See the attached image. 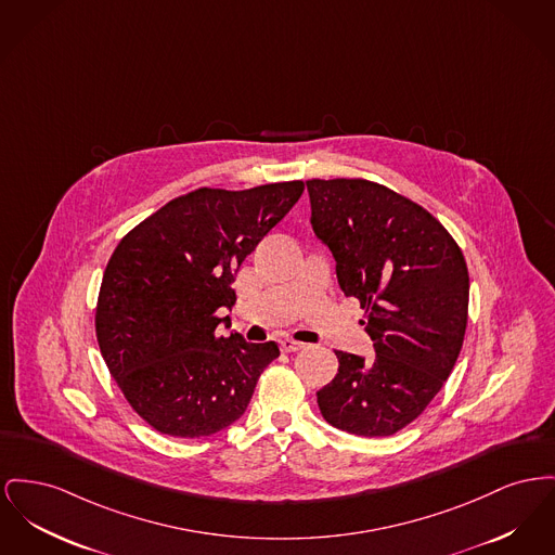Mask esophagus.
Returning <instances> with one entry per match:
<instances>
[{
    "mask_svg": "<svg viewBox=\"0 0 555 555\" xmlns=\"http://www.w3.org/2000/svg\"><path fill=\"white\" fill-rule=\"evenodd\" d=\"M279 346H281V350H283V352H297V350H301V348H304V344H301V341H295V339H289V337L281 339V341H279Z\"/></svg>",
    "mask_w": 555,
    "mask_h": 555,
    "instance_id": "esophagus-1",
    "label": "esophagus"
}]
</instances>
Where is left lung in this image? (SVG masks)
I'll return each instance as SVG.
<instances>
[{
	"label": "left lung",
	"mask_w": 555,
	"mask_h": 555,
	"mask_svg": "<svg viewBox=\"0 0 555 555\" xmlns=\"http://www.w3.org/2000/svg\"><path fill=\"white\" fill-rule=\"evenodd\" d=\"M310 224L335 258L346 297L364 310L375 357L335 350L337 375L317 391L326 424L364 438L415 422L463 346L467 263L427 209L362 178L308 180Z\"/></svg>",
	"instance_id": "left-lung-1"
}]
</instances>
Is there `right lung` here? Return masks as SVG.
Segmentation results:
<instances>
[{"label": "right lung", "mask_w": 555, "mask_h": 555, "mask_svg": "<svg viewBox=\"0 0 555 555\" xmlns=\"http://www.w3.org/2000/svg\"><path fill=\"white\" fill-rule=\"evenodd\" d=\"M304 193V182L196 189L131 229L106 263L100 352L131 409L173 438L211 436L247 409L274 341L218 335L234 274Z\"/></svg>", "instance_id": "add662e5"}]
</instances>
